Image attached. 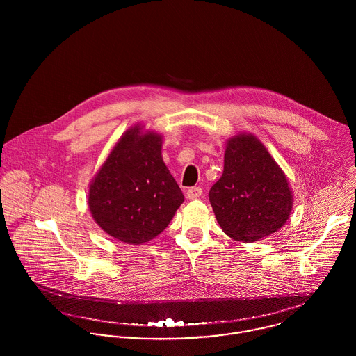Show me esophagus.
<instances>
[{"mask_svg":"<svg viewBox=\"0 0 356 356\" xmlns=\"http://www.w3.org/2000/svg\"><path fill=\"white\" fill-rule=\"evenodd\" d=\"M202 193H203V189H202L200 186H193V188H189V189H188L186 196H188V199L193 200V199L200 197V196H202Z\"/></svg>","mask_w":356,"mask_h":356,"instance_id":"esophagus-1","label":"esophagus"}]
</instances>
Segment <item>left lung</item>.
I'll list each match as a JSON object with an SVG mask.
<instances>
[{
	"label": "left lung",
	"mask_w": 356,
	"mask_h": 356,
	"mask_svg": "<svg viewBox=\"0 0 356 356\" xmlns=\"http://www.w3.org/2000/svg\"><path fill=\"white\" fill-rule=\"evenodd\" d=\"M208 197L222 230L245 243L277 232L292 211L285 174L263 144L245 134L229 141L223 174Z\"/></svg>",
	"instance_id": "8db88e82"
}]
</instances>
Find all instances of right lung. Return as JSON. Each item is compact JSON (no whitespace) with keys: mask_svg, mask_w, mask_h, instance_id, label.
<instances>
[{"mask_svg":"<svg viewBox=\"0 0 356 356\" xmlns=\"http://www.w3.org/2000/svg\"><path fill=\"white\" fill-rule=\"evenodd\" d=\"M184 195L161 157V138L130 129L102 164L89 207L104 232L126 244H144L172 219Z\"/></svg>","mask_w":356,"mask_h":356,"instance_id":"obj_1","label":"right lung"}]
</instances>
